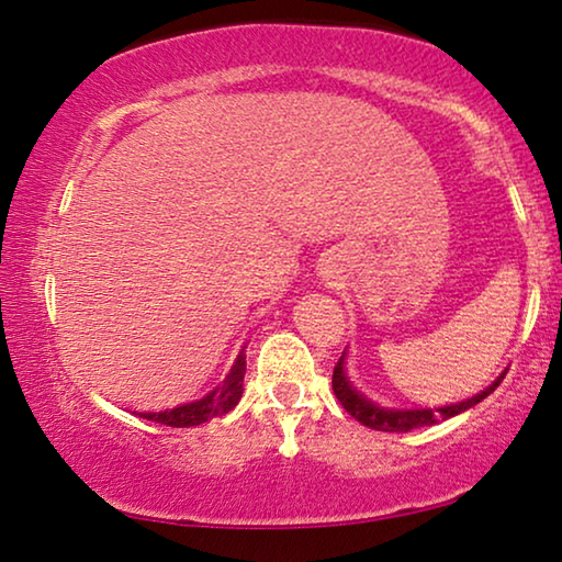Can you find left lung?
I'll return each instance as SVG.
<instances>
[{
  "mask_svg": "<svg viewBox=\"0 0 562 562\" xmlns=\"http://www.w3.org/2000/svg\"><path fill=\"white\" fill-rule=\"evenodd\" d=\"M503 379L505 376H499L495 384H490L485 392L472 396V400L460 402V404H450V407H439V409H386V407H376V404L369 402L364 394H359L357 390H353L351 382L347 379V371H344V353H341V359L336 361V367H334L331 386H334L336 400L341 402V407L347 409L353 419H359L361 425H367L371 429H379V431H412V429H419V427H431V425H437L439 419H450V417H454V414L474 407V404L482 402L485 396L495 392Z\"/></svg>",
  "mask_w": 562,
  "mask_h": 562,
  "instance_id": "1",
  "label": "left lung"
}]
</instances>
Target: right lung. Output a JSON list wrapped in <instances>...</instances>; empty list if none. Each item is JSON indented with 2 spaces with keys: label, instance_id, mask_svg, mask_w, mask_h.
<instances>
[{
  "label": "right lung",
  "instance_id": "obj_1",
  "mask_svg": "<svg viewBox=\"0 0 562 562\" xmlns=\"http://www.w3.org/2000/svg\"><path fill=\"white\" fill-rule=\"evenodd\" d=\"M244 374H246V357H244V351H240L236 364H233V369H231V374L226 376V382H223L221 386H215V390L211 394H205L203 400L183 404V407H176L168 412H143L140 417L153 419V422H158V425H166V427L203 425V422L221 417V414H226L236 407L240 394H244Z\"/></svg>",
  "mask_w": 562,
  "mask_h": 562
}]
</instances>
